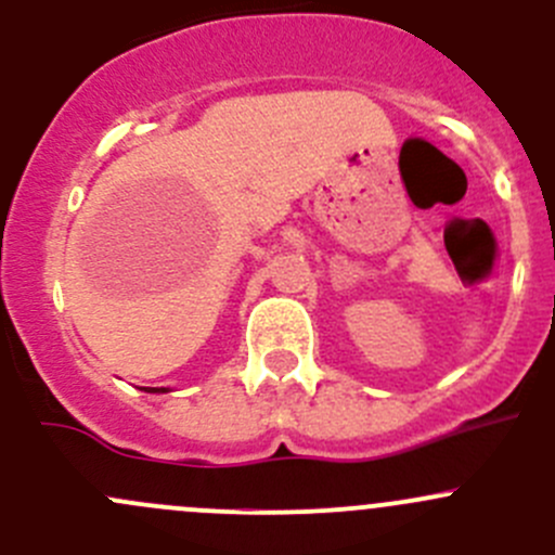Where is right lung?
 <instances>
[{"label":"right lung","mask_w":555,"mask_h":555,"mask_svg":"<svg viewBox=\"0 0 555 555\" xmlns=\"http://www.w3.org/2000/svg\"><path fill=\"white\" fill-rule=\"evenodd\" d=\"M147 391H158V389H147Z\"/></svg>","instance_id":"obj_1"}]
</instances>
